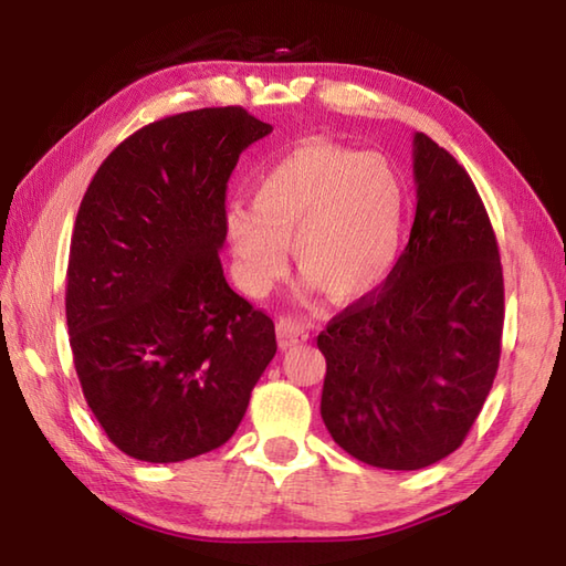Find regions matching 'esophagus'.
I'll return each instance as SVG.
<instances>
[{"label":"esophagus","mask_w":566,"mask_h":566,"mask_svg":"<svg viewBox=\"0 0 566 566\" xmlns=\"http://www.w3.org/2000/svg\"><path fill=\"white\" fill-rule=\"evenodd\" d=\"M276 338H280L282 350H286V347L308 340V326L296 318L282 316L280 321H276Z\"/></svg>","instance_id":"1"}]
</instances>
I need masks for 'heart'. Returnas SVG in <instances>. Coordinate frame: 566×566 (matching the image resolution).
Wrapping results in <instances>:
<instances>
[{"instance_id": "1", "label": "heart", "mask_w": 566, "mask_h": 566, "mask_svg": "<svg viewBox=\"0 0 566 566\" xmlns=\"http://www.w3.org/2000/svg\"><path fill=\"white\" fill-rule=\"evenodd\" d=\"M399 172L377 153L306 140L252 187V209L226 211V240L250 294L286 270V245L308 282L333 302H357L387 282L403 240Z\"/></svg>"}]
</instances>
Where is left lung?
Returning a JSON list of instances; mask_svg holds the SVG:
<instances>
[{"instance_id": "1", "label": "left lung", "mask_w": 566, "mask_h": 566, "mask_svg": "<svg viewBox=\"0 0 566 566\" xmlns=\"http://www.w3.org/2000/svg\"><path fill=\"white\" fill-rule=\"evenodd\" d=\"M416 219L379 294L318 335L321 418L355 460L423 469L460 448L494 384L503 272L494 228L464 167L413 136Z\"/></svg>"}]
</instances>
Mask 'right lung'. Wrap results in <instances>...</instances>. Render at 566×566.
<instances>
[{
	"label": "right lung",
	"instance_id": "add662e5",
	"mask_svg": "<svg viewBox=\"0 0 566 566\" xmlns=\"http://www.w3.org/2000/svg\"><path fill=\"white\" fill-rule=\"evenodd\" d=\"M272 126L243 106L148 124L94 175L70 243L65 314L94 418L140 462L233 436L276 353L274 323L228 286L226 182Z\"/></svg>",
	"mask_w": 566,
	"mask_h": 566
}]
</instances>
